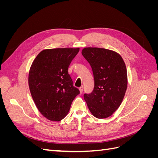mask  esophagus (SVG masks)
<instances>
[{"mask_svg": "<svg viewBox=\"0 0 158 158\" xmlns=\"http://www.w3.org/2000/svg\"><path fill=\"white\" fill-rule=\"evenodd\" d=\"M83 89H84V88L82 86H81L80 88H79V90H80V94H82V92H83Z\"/></svg>", "mask_w": 158, "mask_h": 158, "instance_id": "34e87169", "label": "esophagus"}]
</instances>
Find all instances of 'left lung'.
<instances>
[{"instance_id": "1", "label": "left lung", "mask_w": 158, "mask_h": 158, "mask_svg": "<svg viewBox=\"0 0 158 158\" xmlns=\"http://www.w3.org/2000/svg\"><path fill=\"white\" fill-rule=\"evenodd\" d=\"M82 54L92 69L94 88L84 99L98 118L111 116L121 106L127 88V71L122 56L117 52L98 47H85Z\"/></svg>"}]
</instances>
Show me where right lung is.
Here are the masks:
<instances>
[{"label": "right lung", "mask_w": 158, "mask_h": 158, "mask_svg": "<svg viewBox=\"0 0 158 158\" xmlns=\"http://www.w3.org/2000/svg\"><path fill=\"white\" fill-rule=\"evenodd\" d=\"M80 48H56L41 51L33 61L28 76L31 97L46 118L59 121L68 114L80 94L68 73L71 61Z\"/></svg>", "instance_id": "right-lung-1"}]
</instances>
